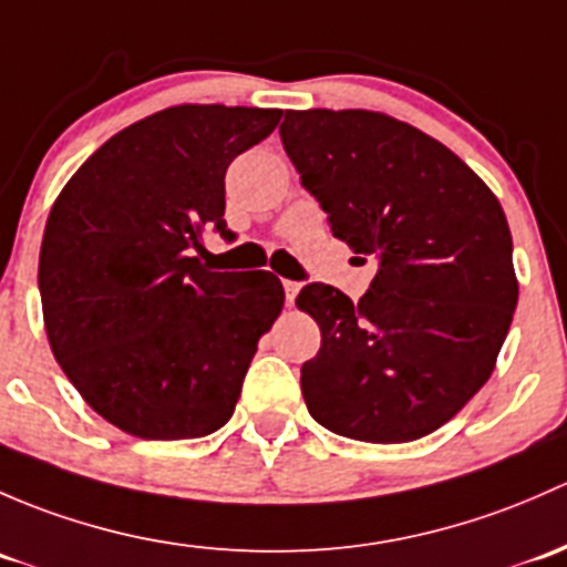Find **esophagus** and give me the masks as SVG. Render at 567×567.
Instances as JSON below:
<instances>
[{
  "label": "esophagus",
  "instance_id": "obj_1",
  "mask_svg": "<svg viewBox=\"0 0 567 567\" xmlns=\"http://www.w3.org/2000/svg\"><path fill=\"white\" fill-rule=\"evenodd\" d=\"M284 291H286V302H295V297H297V291H300V284L297 281H284Z\"/></svg>",
  "mask_w": 567,
  "mask_h": 567
}]
</instances>
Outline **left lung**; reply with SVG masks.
Here are the masks:
<instances>
[{
    "instance_id": "1",
    "label": "left lung",
    "mask_w": 567,
    "mask_h": 567,
    "mask_svg": "<svg viewBox=\"0 0 567 567\" xmlns=\"http://www.w3.org/2000/svg\"><path fill=\"white\" fill-rule=\"evenodd\" d=\"M281 142L332 237L379 265L358 302L327 284L297 295L322 330L300 371L308 412L349 440H420L488 382L511 330L505 213L445 144L379 111H286Z\"/></svg>"
}]
</instances>
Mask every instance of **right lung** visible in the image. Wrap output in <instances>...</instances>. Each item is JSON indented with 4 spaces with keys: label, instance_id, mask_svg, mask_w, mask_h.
Segmentation results:
<instances>
[{
    "label": "right lung",
    "instance_id": "obj_1",
    "mask_svg": "<svg viewBox=\"0 0 567 567\" xmlns=\"http://www.w3.org/2000/svg\"><path fill=\"white\" fill-rule=\"evenodd\" d=\"M278 122V109H163L86 157L51 207L38 267L51 352L125 434L196 440L235 414L284 286L218 272L202 235L235 237L226 168Z\"/></svg>",
    "mask_w": 567,
    "mask_h": 567
}]
</instances>
